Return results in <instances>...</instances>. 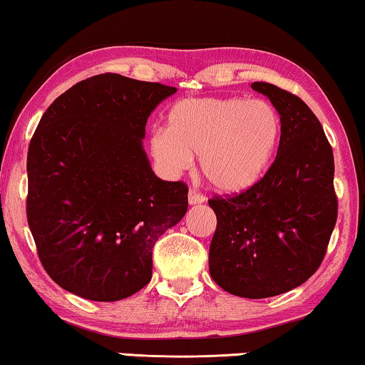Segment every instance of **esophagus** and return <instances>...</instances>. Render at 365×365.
Returning <instances> with one entry per match:
<instances>
[{"instance_id": "esophagus-1", "label": "esophagus", "mask_w": 365, "mask_h": 365, "mask_svg": "<svg viewBox=\"0 0 365 365\" xmlns=\"http://www.w3.org/2000/svg\"><path fill=\"white\" fill-rule=\"evenodd\" d=\"M187 201H189V204H201L206 201V196H204L202 192H199L197 189H189Z\"/></svg>"}]
</instances>
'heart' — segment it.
I'll return each instance as SVG.
<instances>
[{"instance_id":"b5f03b06","label":"heart","mask_w":365,"mask_h":365,"mask_svg":"<svg viewBox=\"0 0 365 365\" xmlns=\"http://www.w3.org/2000/svg\"><path fill=\"white\" fill-rule=\"evenodd\" d=\"M281 116L264 99L187 98L168 113V129L151 136V153L169 173L199 154L201 171L221 191H242L259 181L276 153Z\"/></svg>"}]
</instances>
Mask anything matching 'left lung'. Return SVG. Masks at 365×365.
I'll list each match as a JSON object with an SVG mask.
<instances>
[{"mask_svg": "<svg viewBox=\"0 0 365 365\" xmlns=\"http://www.w3.org/2000/svg\"><path fill=\"white\" fill-rule=\"evenodd\" d=\"M252 89L281 116L277 154L242 192L214 196L217 217L209 272L229 294L264 299L301 286L317 271L337 221L334 154L322 124L296 94L269 83Z\"/></svg>", "mask_w": 365, "mask_h": 365, "instance_id": "obj_1", "label": "left lung"}]
</instances>
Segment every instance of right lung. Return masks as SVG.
I'll return each mask as SVG.
<instances>
[{"mask_svg":"<svg viewBox=\"0 0 365 365\" xmlns=\"http://www.w3.org/2000/svg\"><path fill=\"white\" fill-rule=\"evenodd\" d=\"M176 88L104 73L54 99L28 149L26 216L58 286L114 302L153 276V247L187 211V186L163 181L143 149L149 114Z\"/></svg>","mask_w":365,"mask_h":365,"instance_id":"1","label":"right lung"}]
</instances>
